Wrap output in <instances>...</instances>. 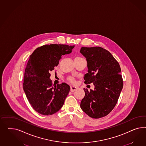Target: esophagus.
<instances>
[{
	"instance_id": "esophagus-1",
	"label": "esophagus",
	"mask_w": 146,
	"mask_h": 146,
	"mask_svg": "<svg viewBox=\"0 0 146 146\" xmlns=\"http://www.w3.org/2000/svg\"><path fill=\"white\" fill-rule=\"evenodd\" d=\"M77 89H78V88L75 86H72V87H71V92H74Z\"/></svg>"
}]
</instances>
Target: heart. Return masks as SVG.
<instances>
[{
  "mask_svg": "<svg viewBox=\"0 0 146 146\" xmlns=\"http://www.w3.org/2000/svg\"><path fill=\"white\" fill-rule=\"evenodd\" d=\"M68 80H69V81H70L71 83H72V84H74L75 83V80L74 79V78H72V77H69L68 78Z\"/></svg>",
  "mask_w": 146,
  "mask_h": 146,
  "instance_id": "b5f03b06",
  "label": "heart"
}]
</instances>
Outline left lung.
Masks as SVG:
<instances>
[{
    "label": "left lung",
    "mask_w": 146,
    "mask_h": 146,
    "mask_svg": "<svg viewBox=\"0 0 146 146\" xmlns=\"http://www.w3.org/2000/svg\"><path fill=\"white\" fill-rule=\"evenodd\" d=\"M87 62L84 84L93 83L94 90L84 88L80 107L89 117L98 119L108 115L116 105L123 87L119 64L110 52L101 47H82Z\"/></svg>",
    "instance_id": "left-lung-1"
}]
</instances>
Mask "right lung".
<instances>
[{
  "label": "right lung",
  "instance_id": "right-lung-1",
  "mask_svg": "<svg viewBox=\"0 0 146 146\" xmlns=\"http://www.w3.org/2000/svg\"><path fill=\"white\" fill-rule=\"evenodd\" d=\"M74 45H45L29 57L25 69L23 90L35 110L41 115H53L62 108L70 87L65 83L53 87L50 72L59 64L62 56L71 53Z\"/></svg>",
  "mask_w": 146,
  "mask_h": 146
}]
</instances>
